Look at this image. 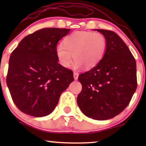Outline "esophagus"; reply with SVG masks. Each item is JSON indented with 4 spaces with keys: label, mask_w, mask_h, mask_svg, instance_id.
<instances>
[{
    "label": "esophagus",
    "mask_w": 146,
    "mask_h": 146,
    "mask_svg": "<svg viewBox=\"0 0 146 146\" xmlns=\"http://www.w3.org/2000/svg\"><path fill=\"white\" fill-rule=\"evenodd\" d=\"M78 76H79V74H78V73H76V72H75V73H73V77H74V80H78Z\"/></svg>",
    "instance_id": "obj_1"
}]
</instances>
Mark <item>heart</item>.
<instances>
[{
	"instance_id": "heart-1",
	"label": "heart",
	"mask_w": 146,
	"mask_h": 146,
	"mask_svg": "<svg viewBox=\"0 0 146 146\" xmlns=\"http://www.w3.org/2000/svg\"><path fill=\"white\" fill-rule=\"evenodd\" d=\"M62 45L56 47L58 61L64 67L68 68L73 58L75 69L84 66L91 68L101 61L105 54L107 42L101 33L93 31H75L64 39Z\"/></svg>"
}]
</instances>
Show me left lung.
Listing matches in <instances>:
<instances>
[{"label": "left lung", "instance_id": "left-lung-1", "mask_svg": "<svg viewBox=\"0 0 146 146\" xmlns=\"http://www.w3.org/2000/svg\"><path fill=\"white\" fill-rule=\"evenodd\" d=\"M107 42L101 61L90 71L79 75L82 89L78 106L87 117L106 120L121 113L137 89V65L127 45L116 33L96 29Z\"/></svg>", "mask_w": 146, "mask_h": 146}]
</instances>
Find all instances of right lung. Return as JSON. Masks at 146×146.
Instances as JSON below:
<instances>
[{
	"label": "right lung",
	"instance_id": "add662e5",
	"mask_svg": "<svg viewBox=\"0 0 146 146\" xmlns=\"http://www.w3.org/2000/svg\"><path fill=\"white\" fill-rule=\"evenodd\" d=\"M68 29L44 28L25 37L11 53L7 84L15 105L33 117L49 115L73 81L71 70L58 64L56 46Z\"/></svg>",
	"mask_w": 146,
	"mask_h": 146
}]
</instances>
